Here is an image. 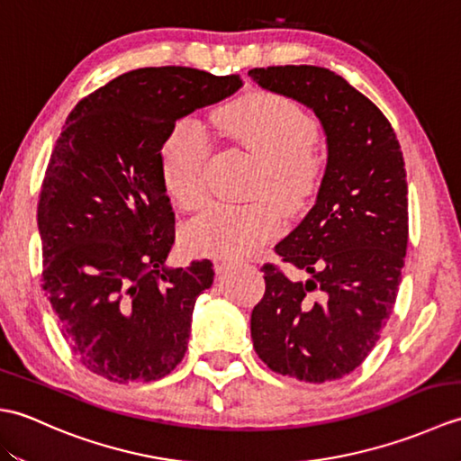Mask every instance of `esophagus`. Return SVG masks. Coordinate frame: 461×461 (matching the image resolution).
<instances>
[{
  "instance_id": "34e87169",
  "label": "esophagus",
  "mask_w": 461,
  "mask_h": 461,
  "mask_svg": "<svg viewBox=\"0 0 461 461\" xmlns=\"http://www.w3.org/2000/svg\"><path fill=\"white\" fill-rule=\"evenodd\" d=\"M231 266H236V261H233L231 258H213V269L218 273L230 269Z\"/></svg>"
}]
</instances>
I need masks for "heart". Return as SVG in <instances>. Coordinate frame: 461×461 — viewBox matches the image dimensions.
<instances>
[{
	"mask_svg": "<svg viewBox=\"0 0 461 461\" xmlns=\"http://www.w3.org/2000/svg\"><path fill=\"white\" fill-rule=\"evenodd\" d=\"M213 129L261 160L248 203H212L185 225L184 246L203 256H246L273 238L281 210L295 215L315 198L325 174V158L312 146L317 122L301 106L271 91H256L220 106ZM210 144L194 119L176 122L160 149L162 180L170 198L195 210L208 198Z\"/></svg>",
	"mask_w": 461,
	"mask_h": 461,
	"instance_id": "obj_1",
	"label": "heart"
}]
</instances>
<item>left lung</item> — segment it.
I'll list each match as a JSON object with an SVG mask.
<instances>
[{"label": "left lung", "mask_w": 461, "mask_h": 461, "mask_svg": "<svg viewBox=\"0 0 461 461\" xmlns=\"http://www.w3.org/2000/svg\"><path fill=\"white\" fill-rule=\"evenodd\" d=\"M249 77L309 106L327 136L317 202L276 246L309 277L291 281L266 263V293L251 311L259 358L321 384L360 366L393 315L408 246L402 150L378 106L325 67L251 68Z\"/></svg>", "instance_id": "obj_1"}]
</instances>
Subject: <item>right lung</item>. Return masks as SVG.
I'll use <instances>...</instances> for the list:
<instances>
[{
  "label": "right lung",
  "mask_w": 461,
  "mask_h": 461,
  "mask_svg": "<svg viewBox=\"0 0 461 461\" xmlns=\"http://www.w3.org/2000/svg\"><path fill=\"white\" fill-rule=\"evenodd\" d=\"M241 85L238 75L146 67L68 114L37 205L41 287L68 348L95 375L150 382L184 358L195 299L212 287L213 269L210 259L166 266L174 212L160 149L176 121Z\"/></svg>",
  "instance_id": "right-lung-1"
}]
</instances>
